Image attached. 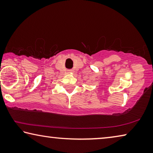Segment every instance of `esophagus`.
I'll use <instances>...</instances> for the list:
<instances>
[{"instance_id":"obj_1","label":"esophagus","mask_w":153,"mask_h":153,"mask_svg":"<svg viewBox=\"0 0 153 153\" xmlns=\"http://www.w3.org/2000/svg\"><path fill=\"white\" fill-rule=\"evenodd\" d=\"M69 71H70V72H71V71H72V70H69Z\"/></svg>"}]
</instances>
